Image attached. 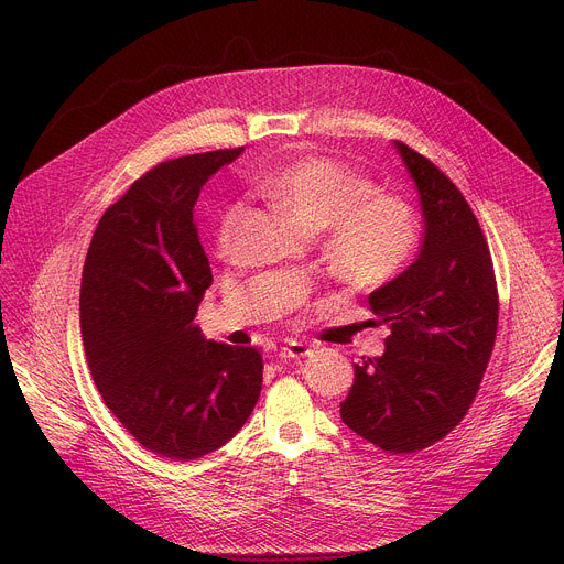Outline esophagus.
Here are the masks:
<instances>
[{
	"label": "esophagus",
	"instance_id": "1",
	"mask_svg": "<svg viewBox=\"0 0 564 564\" xmlns=\"http://www.w3.org/2000/svg\"><path fill=\"white\" fill-rule=\"evenodd\" d=\"M312 350H310V346L307 344H301V341H292V344H288L285 348H281L279 350V357L281 359H285V361H290V359H303V357H307Z\"/></svg>",
	"mask_w": 564,
	"mask_h": 564
}]
</instances>
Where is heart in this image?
I'll use <instances>...</instances> for the list:
<instances>
[{"label":"heart","mask_w":564,"mask_h":564,"mask_svg":"<svg viewBox=\"0 0 564 564\" xmlns=\"http://www.w3.org/2000/svg\"><path fill=\"white\" fill-rule=\"evenodd\" d=\"M259 189L305 231L328 229L326 254L335 274L355 288H377L404 270L417 248V218L409 203L324 155H299L261 178ZM243 205H227L214 243L227 257Z\"/></svg>","instance_id":"b5f03b06"}]
</instances>
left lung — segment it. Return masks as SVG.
Returning <instances> with one entry per match:
<instances>
[{
    "label": "left lung",
    "mask_w": 564,
    "mask_h": 564,
    "mask_svg": "<svg viewBox=\"0 0 564 564\" xmlns=\"http://www.w3.org/2000/svg\"><path fill=\"white\" fill-rule=\"evenodd\" d=\"M424 214L417 259L370 296L390 326L386 352L355 364L341 420L392 455L446 437L468 413L498 333V283L481 227L453 181L394 142Z\"/></svg>",
    "instance_id": "8db88e82"
}]
</instances>
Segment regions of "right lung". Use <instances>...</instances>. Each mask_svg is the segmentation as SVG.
<instances>
[{
  "instance_id": "obj_1",
  "label": "right lung",
  "mask_w": 564,
  "mask_h": 564,
  "mask_svg": "<svg viewBox=\"0 0 564 564\" xmlns=\"http://www.w3.org/2000/svg\"><path fill=\"white\" fill-rule=\"evenodd\" d=\"M240 153L183 155L140 176L100 218L79 285V328L107 409L176 462L227 444L261 394V352L207 341L194 324L212 285L194 205Z\"/></svg>"
}]
</instances>
